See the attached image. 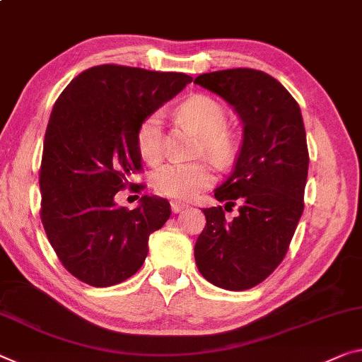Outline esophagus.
Masks as SVG:
<instances>
[{"instance_id":"34e87169","label":"esophagus","mask_w":362,"mask_h":362,"mask_svg":"<svg viewBox=\"0 0 362 362\" xmlns=\"http://www.w3.org/2000/svg\"><path fill=\"white\" fill-rule=\"evenodd\" d=\"M171 210H173L175 214H180L181 210H185L187 207V204L185 202H180V200H171Z\"/></svg>"}]
</instances>
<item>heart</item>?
<instances>
[{"instance_id": "1", "label": "heart", "mask_w": 362, "mask_h": 362, "mask_svg": "<svg viewBox=\"0 0 362 362\" xmlns=\"http://www.w3.org/2000/svg\"><path fill=\"white\" fill-rule=\"evenodd\" d=\"M180 115L200 136L204 148L215 162L226 163L235 153V139L226 131L228 113L218 100L209 95H196L180 107ZM137 148L141 157L155 163L163 155L162 113L155 111L142 121L137 129ZM215 180L209 162H171L155 171L153 187L162 196L171 199H192L199 191L209 187Z\"/></svg>"}]
</instances>
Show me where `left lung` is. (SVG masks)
Masks as SVG:
<instances>
[{
  "label": "left lung",
  "instance_id": "1",
  "mask_svg": "<svg viewBox=\"0 0 362 362\" xmlns=\"http://www.w3.org/2000/svg\"><path fill=\"white\" fill-rule=\"evenodd\" d=\"M231 105L243 123V144L235 168L215 199L223 209H204L207 218L194 257L212 285L230 291L249 290L264 281L285 257L304 210L309 153L303 115L296 100L262 71L238 68L196 77Z\"/></svg>",
  "mask_w": 362,
  "mask_h": 362
}]
</instances>
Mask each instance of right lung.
Here are the masks:
<instances>
[{"label": "right lung", "instance_id": "1", "mask_svg": "<svg viewBox=\"0 0 362 362\" xmlns=\"http://www.w3.org/2000/svg\"><path fill=\"white\" fill-rule=\"evenodd\" d=\"M192 77L102 64L81 72L54 103L43 141L42 223L71 275L105 288L127 280L148 238L170 218L166 199L142 196L134 210L115 196L141 170L137 129Z\"/></svg>", "mask_w": 362, "mask_h": 362}]
</instances>
